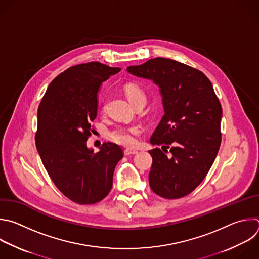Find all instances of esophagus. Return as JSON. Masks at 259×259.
<instances>
[{
  "instance_id": "esophagus-1",
  "label": "esophagus",
  "mask_w": 259,
  "mask_h": 259,
  "mask_svg": "<svg viewBox=\"0 0 259 259\" xmlns=\"http://www.w3.org/2000/svg\"><path fill=\"white\" fill-rule=\"evenodd\" d=\"M124 153H125L126 155H131V154L137 153V150L134 149V148H126V149L124 150Z\"/></svg>"
}]
</instances>
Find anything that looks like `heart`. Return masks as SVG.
I'll use <instances>...</instances> for the list:
<instances>
[{
    "mask_svg": "<svg viewBox=\"0 0 259 259\" xmlns=\"http://www.w3.org/2000/svg\"><path fill=\"white\" fill-rule=\"evenodd\" d=\"M123 91L126 98L133 106H135L138 103H145L146 101L145 92L138 83L134 81L125 83L123 86ZM105 108L106 107L104 105L103 111H105ZM140 131L141 129L137 125L119 126L109 133V139L123 146H132L136 143L137 136L140 133Z\"/></svg>",
    "mask_w": 259,
    "mask_h": 259,
    "instance_id": "1",
    "label": "heart"
}]
</instances>
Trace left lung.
I'll return each mask as SVG.
<instances>
[{"mask_svg":"<svg viewBox=\"0 0 259 259\" xmlns=\"http://www.w3.org/2000/svg\"><path fill=\"white\" fill-rule=\"evenodd\" d=\"M135 76L160 89L164 115L150 143L151 190L162 198L190 194L205 178L222 141V106L209 79L199 70L171 59L154 58L130 66Z\"/></svg>","mask_w":259,"mask_h":259,"instance_id":"obj_1","label":"left lung"}]
</instances>
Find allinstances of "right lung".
Returning a JSON list of instances; mask_svg holds the SVG:
<instances>
[{
    "mask_svg": "<svg viewBox=\"0 0 259 259\" xmlns=\"http://www.w3.org/2000/svg\"><path fill=\"white\" fill-rule=\"evenodd\" d=\"M120 70L100 62L72 66L51 82L38 107L35 144L41 161L56 187L78 204H95L109 194L124 155L112 142L98 152L86 147L100 86Z\"/></svg>",
    "mask_w": 259,
    "mask_h": 259,
    "instance_id": "add662e5",
    "label": "right lung"
}]
</instances>
